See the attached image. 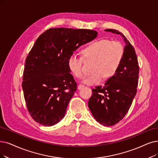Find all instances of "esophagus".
<instances>
[{
    "label": "esophagus",
    "instance_id": "esophagus-1",
    "mask_svg": "<svg viewBox=\"0 0 158 158\" xmlns=\"http://www.w3.org/2000/svg\"><path fill=\"white\" fill-rule=\"evenodd\" d=\"M85 87L84 85L80 84V85H78V89H81V88H83V87Z\"/></svg>",
    "mask_w": 158,
    "mask_h": 158
}]
</instances>
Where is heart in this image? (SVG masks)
Returning <instances> with one entry per match:
<instances>
[{
  "instance_id": "obj_1",
  "label": "heart",
  "mask_w": 158,
  "mask_h": 158,
  "mask_svg": "<svg viewBox=\"0 0 158 158\" xmlns=\"http://www.w3.org/2000/svg\"><path fill=\"white\" fill-rule=\"evenodd\" d=\"M83 58L75 54L69 56L67 65L69 70L75 77H84V60L93 61V73L84 80L88 85H96L114 77L121 66L124 55V47L118 41L108 40L94 41L81 50Z\"/></svg>"
}]
</instances>
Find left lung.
Here are the masks:
<instances>
[{
	"instance_id": "obj_1",
	"label": "left lung",
	"mask_w": 158,
	"mask_h": 158,
	"mask_svg": "<svg viewBox=\"0 0 158 158\" xmlns=\"http://www.w3.org/2000/svg\"><path fill=\"white\" fill-rule=\"evenodd\" d=\"M105 30L123 36L126 43L124 58L114 77L104 87L92 89L88 106L97 121L110 127L121 121L130 108L137 93L139 67L135 49L124 34L116 30Z\"/></svg>"
}]
</instances>
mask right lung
<instances>
[{
	"label": "right lung",
	"mask_w": 158,
	"mask_h": 158,
	"mask_svg": "<svg viewBox=\"0 0 158 158\" xmlns=\"http://www.w3.org/2000/svg\"><path fill=\"white\" fill-rule=\"evenodd\" d=\"M97 36L91 30L52 28L37 39L25 60L22 82L27 110L35 122L50 127L64 117L77 89L68 59Z\"/></svg>",
	"instance_id": "obj_1"
}]
</instances>
